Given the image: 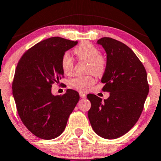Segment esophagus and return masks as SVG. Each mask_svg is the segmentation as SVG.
<instances>
[{
	"label": "esophagus",
	"mask_w": 161,
	"mask_h": 161,
	"mask_svg": "<svg viewBox=\"0 0 161 161\" xmlns=\"http://www.w3.org/2000/svg\"><path fill=\"white\" fill-rule=\"evenodd\" d=\"M79 96H80V97L82 98H85V97H86V95L83 93H79Z\"/></svg>",
	"instance_id": "obj_1"
}]
</instances>
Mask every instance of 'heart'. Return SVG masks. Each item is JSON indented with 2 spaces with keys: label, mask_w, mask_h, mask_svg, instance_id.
<instances>
[{
  "label": "heart",
  "mask_w": 161,
  "mask_h": 161,
  "mask_svg": "<svg viewBox=\"0 0 161 161\" xmlns=\"http://www.w3.org/2000/svg\"><path fill=\"white\" fill-rule=\"evenodd\" d=\"M74 53L79 59L88 62L87 72L92 73L96 76H100L104 74L108 66L106 57L100 54V51L97 47L91 42H84L74 49ZM74 59L68 52L63 53L61 58V68L66 74H70L74 69ZM95 83V79L91 74L86 76H76L68 82L70 88L85 92Z\"/></svg>",
  "instance_id": "heart-1"
}]
</instances>
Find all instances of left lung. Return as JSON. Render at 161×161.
Wrapping results in <instances>:
<instances>
[{
  "label": "left lung",
  "instance_id": "8db88e82",
  "mask_svg": "<svg viewBox=\"0 0 161 161\" xmlns=\"http://www.w3.org/2000/svg\"><path fill=\"white\" fill-rule=\"evenodd\" d=\"M107 53L108 66L103 75L102 91L110 92L103 102L87 94L91 103L89 121L94 132L106 139H115L129 132L142 113L149 93L144 66L131 48L110 37L97 41Z\"/></svg>",
  "mask_w": 161,
  "mask_h": 161
}]
</instances>
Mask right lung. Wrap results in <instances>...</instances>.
Returning a JSON list of instances; mask_svg holds the SVG:
<instances>
[{
    "label": "right lung",
    "instance_id": "add662e5",
    "mask_svg": "<svg viewBox=\"0 0 161 161\" xmlns=\"http://www.w3.org/2000/svg\"><path fill=\"white\" fill-rule=\"evenodd\" d=\"M77 44L54 37L38 42L23 53L12 82V93L18 115L28 130L38 138L51 140L65 129L79 94L68 89L62 96H53L51 87L64 72L62 56Z\"/></svg>",
    "mask_w": 161,
    "mask_h": 161
}]
</instances>
